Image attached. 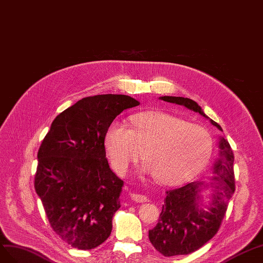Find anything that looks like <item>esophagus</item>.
Wrapping results in <instances>:
<instances>
[{"instance_id":"esophagus-1","label":"esophagus","mask_w":263,"mask_h":263,"mask_svg":"<svg viewBox=\"0 0 263 263\" xmlns=\"http://www.w3.org/2000/svg\"><path fill=\"white\" fill-rule=\"evenodd\" d=\"M130 197L132 200H134L136 202H145L147 201V197L144 196V195L141 194H130Z\"/></svg>"}]
</instances>
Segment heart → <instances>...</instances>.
I'll use <instances>...</instances> for the list:
<instances>
[{
	"instance_id": "b5f03b06",
	"label": "heart",
	"mask_w": 263,
	"mask_h": 263,
	"mask_svg": "<svg viewBox=\"0 0 263 263\" xmlns=\"http://www.w3.org/2000/svg\"><path fill=\"white\" fill-rule=\"evenodd\" d=\"M104 147L119 174H125L143 151L144 174L165 185H178L204 170L212 156L213 138L202 125L153 111L133 116L131 127L118 120L111 122Z\"/></svg>"
}]
</instances>
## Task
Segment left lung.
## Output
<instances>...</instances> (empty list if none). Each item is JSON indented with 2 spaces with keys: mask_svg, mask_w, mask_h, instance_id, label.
<instances>
[{
  "mask_svg": "<svg viewBox=\"0 0 263 263\" xmlns=\"http://www.w3.org/2000/svg\"><path fill=\"white\" fill-rule=\"evenodd\" d=\"M160 99L196 112L222 132L221 126L207 117L194 100L172 96L160 97ZM218 147V157L214 163L209 182H193L166 192L159 222L148 230L149 241L163 256L190 254L218 231L228 202L235 193V157L223 136L219 137Z\"/></svg>",
  "mask_w": 263,
  "mask_h": 263,
  "instance_id": "obj_1",
  "label": "left lung"
}]
</instances>
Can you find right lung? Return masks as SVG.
<instances>
[{
	"label": "right lung",
	"mask_w": 263,
	"mask_h": 263,
	"mask_svg": "<svg viewBox=\"0 0 263 263\" xmlns=\"http://www.w3.org/2000/svg\"><path fill=\"white\" fill-rule=\"evenodd\" d=\"M139 104L125 95L87 97L58 115L42 142L35 191L50 226L72 248L93 249L111 234L123 181L109 166L104 134Z\"/></svg>",
	"instance_id": "obj_1"
}]
</instances>
